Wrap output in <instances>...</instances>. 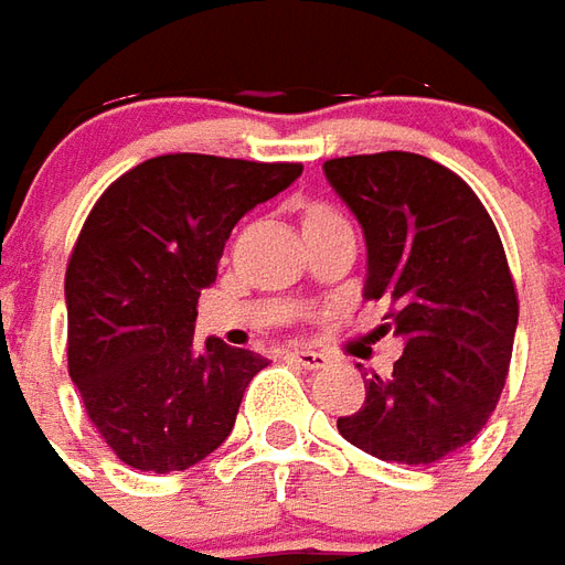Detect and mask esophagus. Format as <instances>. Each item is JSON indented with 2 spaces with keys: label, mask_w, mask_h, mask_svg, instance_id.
I'll use <instances>...</instances> for the list:
<instances>
[{
  "label": "esophagus",
  "mask_w": 565,
  "mask_h": 565,
  "mask_svg": "<svg viewBox=\"0 0 565 565\" xmlns=\"http://www.w3.org/2000/svg\"><path fill=\"white\" fill-rule=\"evenodd\" d=\"M291 359V362H298L301 367H307V371H319V367H326L331 359H328L326 353H319V350H289L286 353Z\"/></svg>",
  "instance_id": "1"
}]
</instances>
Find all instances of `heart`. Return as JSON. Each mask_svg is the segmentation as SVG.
<instances>
[{"mask_svg":"<svg viewBox=\"0 0 565 565\" xmlns=\"http://www.w3.org/2000/svg\"><path fill=\"white\" fill-rule=\"evenodd\" d=\"M313 212H328V210H313ZM313 212H310V215H313Z\"/></svg>","mask_w":565,"mask_h":565,"instance_id":"1","label":"heart"}]
</instances>
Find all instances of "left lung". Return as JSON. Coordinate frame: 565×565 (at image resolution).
Masks as SVG:
<instances>
[{"label": "left lung", "mask_w": 565, "mask_h": 565, "mask_svg": "<svg viewBox=\"0 0 565 565\" xmlns=\"http://www.w3.org/2000/svg\"><path fill=\"white\" fill-rule=\"evenodd\" d=\"M367 246L365 298L392 303L404 340L390 377L338 429L383 462L431 466L466 447L495 411L518 331L502 239L475 191L411 151L322 163Z\"/></svg>", "instance_id": "1"}]
</instances>
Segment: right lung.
<instances>
[{"label":"right lung","instance_id":"1","mask_svg":"<svg viewBox=\"0 0 565 565\" xmlns=\"http://www.w3.org/2000/svg\"><path fill=\"white\" fill-rule=\"evenodd\" d=\"M301 163L161 154L106 188L66 267L70 377L115 456L182 471L222 447L243 392L267 367L218 338L194 347L200 291L239 218Z\"/></svg>","mask_w":565,"mask_h":565}]
</instances>
